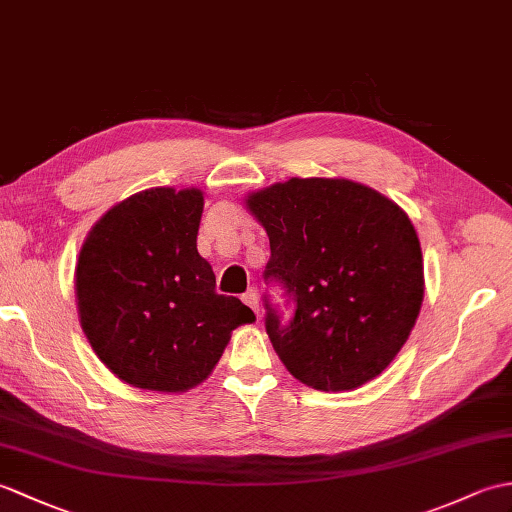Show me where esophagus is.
<instances>
[{
	"label": "esophagus",
	"instance_id": "esophagus-1",
	"mask_svg": "<svg viewBox=\"0 0 512 512\" xmlns=\"http://www.w3.org/2000/svg\"><path fill=\"white\" fill-rule=\"evenodd\" d=\"M242 301L251 307V310L259 316V299H257V292L255 290H248L242 294Z\"/></svg>",
	"mask_w": 512,
	"mask_h": 512
}]
</instances>
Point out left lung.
<instances>
[{
  "label": "left lung",
  "mask_w": 512,
  "mask_h": 512,
  "mask_svg": "<svg viewBox=\"0 0 512 512\" xmlns=\"http://www.w3.org/2000/svg\"><path fill=\"white\" fill-rule=\"evenodd\" d=\"M266 229L264 279L294 314L266 299V331L285 368L316 390H353L395 360L423 303L417 231L395 202L347 178H290L246 198Z\"/></svg>",
  "instance_id": "obj_1"
}]
</instances>
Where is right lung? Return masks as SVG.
I'll return each mask as SVG.
<instances>
[{"label": "right lung", "instance_id": "obj_1", "mask_svg": "<svg viewBox=\"0 0 512 512\" xmlns=\"http://www.w3.org/2000/svg\"><path fill=\"white\" fill-rule=\"evenodd\" d=\"M200 189L152 187L95 222L80 248L76 301L95 355L126 384L159 392L198 386L231 331L255 314L216 292L198 255Z\"/></svg>", "mask_w": 512, "mask_h": 512}]
</instances>
